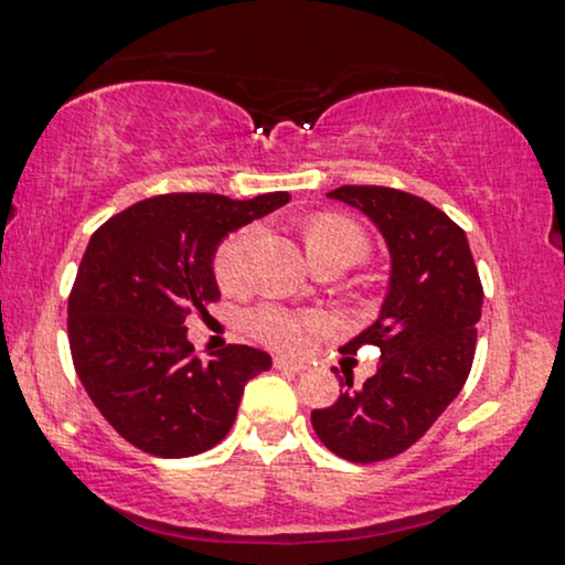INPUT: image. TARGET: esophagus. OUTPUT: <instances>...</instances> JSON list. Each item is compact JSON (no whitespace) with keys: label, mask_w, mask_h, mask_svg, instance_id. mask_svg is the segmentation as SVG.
Here are the masks:
<instances>
[{"label":"esophagus","mask_w":565,"mask_h":565,"mask_svg":"<svg viewBox=\"0 0 565 565\" xmlns=\"http://www.w3.org/2000/svg\"><path fill=\"white\" fill-rule=\"evenodd\" d=\"M276 371H287V373H302L308 365L300 363V360H287V358H276L274 360Z\"/></svg>","instance_id":"1"}]
</instances>
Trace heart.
Returning a JSON list of instances; mask_svg holds the SVG:
<instances>
[{"mask_svg": "<svg viewBox=\"0 0 565 565\" xmlns=\"http://www.w3.org/2000/svg\"><path fill=\"white\" fill-rule=\"evenodd\" d=\"M302 239L316 268L318 265H334V268L344 270L363 263L369 255V236L363 234V228L352 223L350 217L337 213L312 215L305 223ZM249 242H253V231L239 228L215 247L213 276L217 287L228 295L239 291L244 284V257H247ZM247 323L265 348L281 352L308 350L312 339L326 331V318L318 312L289 310L278 308V305H263V308L253 310Z\"/></svg>", "mask_w": 565, "mask_h": 565, "instance_id": "1", "label": "heart"}]
</instances>
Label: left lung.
I'll return each mask as SVG.
<instances>
[{
    "label": "left lung",
    "mask_w": 565,
    "mask_h": 565,
    "mask_svg": "<svg viewBox=\"0 0 565 565\" xmlns=\"http://www.w3.org/2000/svg\"><path fill=\"white\" fill-rule=\"evenodd\" d=\"M329 196L376 223L392 278L379 321L342 348L344 355L382 350L376 376L360 390L342 379V397L310 420L339 458L379 463L416 445L463 390L484 289L466 231L431 202L392 186H339Z\"/></svg>",
    "instance_id": "left-lung-1"
}]
</instances>
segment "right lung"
<instances>
[{"label":"right lung","mask_w":565,"mask_h":565,"mask_svg":"<svg viewBox=\"0 0 565 565\" xmlns=\"http://www.w3.org/2000/svg\"><path fill=\"white\" fill-rule=\"evenodd\" d=\"M287 202V192L244 202L160 194L94 231L67 297V342L88 399L136 450L189 458L215 447L234 426L244 384L270 369L247 344L202 360L183 323L221 300L217 242Z\"/></svg>","instance_id":"add662e5"}]
</instances>
